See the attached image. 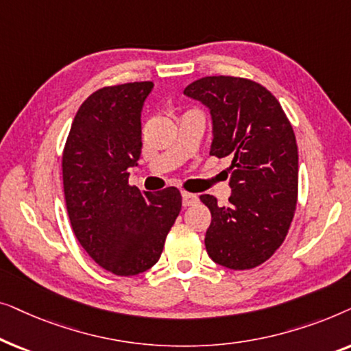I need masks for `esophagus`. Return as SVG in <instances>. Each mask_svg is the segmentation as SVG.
I'll list each match as a JSON object with an SVG mask.
<instances>
[{
  "instance_id": "1",
  "label": "esophagus",
  "mask_w": 351,
  "mask_h": 351,
  "mask_svg": "<svg viewBox=\"0 0 351 351\" xmlns=\"http://www.w3.org/2000/svg\"><path fill=\"white\" fill-rule=\"evenodd\" d=\"M182 203L186 208V206H193L195 203H198V196L193 193H189V191H182Z\"/></svg>"
}]
</instances>
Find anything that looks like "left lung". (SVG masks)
Listing matches in <instances>:
<instances>
[{"mask_svg": "<svg viewBox=\"0 0 351 351\" xmlns=\"http://www.w3.org/2000/svg\"><path fill=\"white\" fill-rule=\"evenodd\" d=\"M210 108V155L232 158L230 206L201 195L210 210L204 244L230 270H251L275 254L289 232L297 204L299 152L294 129L278 99L256 81L204 76L184 90Z\"/></svg>", "mask_w": 351, "mask_h": 351, "instance_id": "obj_1", "label": "left lung"}]
</instances>
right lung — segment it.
Here are the masks:
<instances>
[{
	"label": "right lung",
	"instance_id": "1",
	"mask_svg": "<svg viewBox=\"0 0 351 351\" xmlns=\"http://www.w3.org/2000/svg\"><path fill=\"white\" fill-rule=\"evenodd\" d=\"M152 81L105 86L81 104L62 155L71 228L95 263L118 276L160 258L182 209L176 186L150 193L129 185L142 152L141 112Z\"/></svg>",
	"mask_w": 351,
	"mask_h": 351
}]
</instances>
